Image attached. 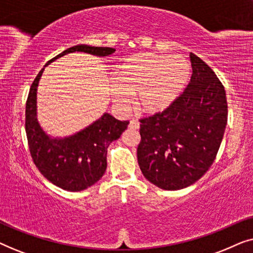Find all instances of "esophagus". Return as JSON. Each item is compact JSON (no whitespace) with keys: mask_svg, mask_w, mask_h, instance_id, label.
Returning a JSON list of instances; mask_svg holds the SVG:
<instances>
[{"mask_svg":"<svg viewBox=\"0 0 253 253\" xmlns=\"http://www.w3.org/2000/svg\"><path fill=\"white\" fill-rule=\"evenodd\" d=\"M131 129H134V130H137V129H139V123L137 122L136 120H131L130 121V126H129Z\"/></svg>","mask_w":253,"mask_h":253,"instance_id":"esophagus-1","label":"esophagus"}]
</instances>
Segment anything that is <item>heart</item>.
<instances>
[{"mask_svg":"<svg viewBox=\"0 0 253 253\" xmlns=\"http://www.w3.org/2000/svg\"><path fill=\"white\" fill-rule=\"evenodd\" d=\"M190 74V62L179 55L137 54L117 69L116 84L110 86V95L121 110L129 108L131 95H136L140 112L161 113L181 94Z\"/></svg>","mask_w":253,"mask_h":253,"instance_id":"obj_1","label":"heart"}]
</instances>
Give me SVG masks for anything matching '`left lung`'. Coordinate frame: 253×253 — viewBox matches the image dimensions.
<instances>
[{
	"instance_id": "obj_1",
	"label": "left lung",
	"mask_w": 253,
	"mask_h": 253,
	"mask_svg": "<svg viewBox=\"0 0 253 253\" xmlns=\"http://www.w3.org/2000/svg\"><path fill=\"white\" fill-rule=\"evenodd\" d=\"M190 60L184 92L164 112L139 120L138 164L145 178L164 190L186 188L209 170L227 126L222 83L195 54Z\"/></svg>"
}]
</instances>
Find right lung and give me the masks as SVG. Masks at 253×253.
Returning <instances> with one entry per match:
<instances>
[{"mask_svg": "<svg viewBox=\"0 0 253 253\" xmlns=\"http://www.w3.org/2000/svg\"><path fill=\"white\" fill-rule=\"evenodd\" d=\"M75 51L108 56L115 49L78 44L62 51L47 62ZM43 68L31 85L25 108V131L31 157L48 181L68 191H82L102 177L107 168V148L119 139L127 127V121H119L105 113L91 126L74 136L50 138L37 120V87Z\"/></svg>", "mask_w": 253, "mask_h": 253, "instance_id": "right-lung-1", "label": "right lung"}]
</instances>
